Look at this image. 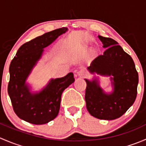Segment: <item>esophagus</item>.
I'll return each mask as SVG.
<instances>
[{"label":"esophagus","mask_w":146,"mask_h":146,"mask_svg":"<svg viewBox=\"0 0 146 146\" xmlns=\"http://www.w3.org/2000/svg\"><path fill=\"white\" fill-rule=\"evenodd\" d=\"M78 76H80L81 78H84L85 76H86V72H85V70H80L78 72Z\"/></svg>","instance_id":"obj_1"}]
</instances>
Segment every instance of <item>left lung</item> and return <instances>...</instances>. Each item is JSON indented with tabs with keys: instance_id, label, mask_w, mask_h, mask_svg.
<instances>
[{
	"instance_id": "obj_1",
	"label": "left lung",
	"mask_w": 146,
	"mask_h": 146,
	"mask_svg": "<svg viewBox=\"0 0 146 146\" xmlns=\"http://www.w3.org/2000/svg\"><path fill=\"white\" fill-rule=\"evenodd\" d=\"M106 48L88 68L91 73L112 75L114 92L105 94L95 80L87 82L85 100L87 110L94 117L113 120L121 117L134 103L137 95L138 74L129 54L111 38L98 36Z\"/></svg>"
}]
</instances>
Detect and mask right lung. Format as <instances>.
<instances>
[{"mask_svg": "<svg viewBox=\"0 0 146 146\" xmlns=\"http://www.w3.org/2000/svg\"><path fill=\"white\" fill-rule=\"evenodd\" d=\"M66 30L65 27L54 29L26 42L19 48L10 63L8 95L15 113L29 123L44 124L55 119L59 111L62 92L75 81L73 74L69 73L64 78L52 79L42 92L36 94L31 93L25 84L43 48Z\"/></svg>", "mask_w": 146, "mask_h": 146, "instance_id": "obj_1", "label": "right lung"}]
</instances>
